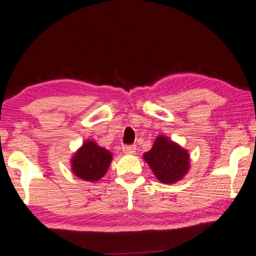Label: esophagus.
<instances>
[{
	"label": "esophagus",
	"instance_id": "obj_1",
	"mask_svg": "<svg viewBox=\"0 0 256 256\" xmlns=\"http://www.w3.org/2000/svg\"><path fill=\"white\" fill-rule=\"evenodd\" d=\"M135 151H136L135 145H125V146H123V152L125 154H134Z\"/></svg>",
	"mask_w": 256,
	"mask_h": 256
}]
</instances>
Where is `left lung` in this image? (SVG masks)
<instances>
[{
  "label": "left lung",
  "instance_id": "1",
  "mask_svg": "<svg viewBox=\"0 0 256 256\" xmlns=\"http://www.w3.org/2000/svg\"><path fill=\"white\" fill-rule=\"evenodd\" d=\"M143 158L151 168L155 178L164 184L181 181L190 170L188 150L165 135L156 136L152 148L143 154Z\"/></svg>",
  "mask_w": 256,
  "mask_h": 256
}]
</instances>
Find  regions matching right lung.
Instances as JSON below:
<instances>
[{
	"instance_id": "add662e5",
	"label": "right lung",
	"mask_w": 256,
	"mask_h": 256,
	"mask_svg": "<svg viewBox=\"0 0 256 256\" xmlns=\"http://www.w3.org/2000/svg\"><path fill=\"white\" fill-rule=\"evenodd\" d=\"M112 153L88 140L71 158V170L75 176L88 182H96L108 172L112 162Z\"/></svg>"
}]
</instances>
